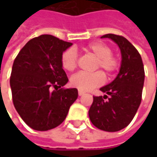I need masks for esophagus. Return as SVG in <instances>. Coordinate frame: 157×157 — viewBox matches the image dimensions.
<instances>
[{"label": "esophagus", "mask_w": 157, "mask_h": 157, "mask_svg": "<svg viewBox=\"0 0 157 157\" xmlns=\"http://www.w3.org/2000/svg\"><path fill=\"white\" fill-rule=\"evenodd\" d=\"M85 94V93H84V92H81V91H78V95H79V96H82V95H83V94Z\"/></svg>", "instance_id": "34e87169"}]
</instances>
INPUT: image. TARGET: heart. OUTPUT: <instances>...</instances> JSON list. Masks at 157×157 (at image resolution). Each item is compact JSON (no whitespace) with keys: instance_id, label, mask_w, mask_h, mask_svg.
Listing matches in <instances>:
<instances>
[{"instance_id":"b5f03b06","label":"heart","mask_w":157,"mask_h":157,"mask_svg":"<svg viewBox=\"0 0 157 157\" xmlns=\"http://www.w3.org/2000/svg\"><path fill=\"white\" fill-rule=\"evenodd\" d=\"M85 50L97 57L95 68H101L107 75L111 76L120 68L121 62L115 55L112 53V48L102 42H94L86 46ZM61 64L63 69L72 71L78 64V54L74 49L69 48L61 56ZM72 86L81 92H87L94 87L100 86L105 82V75L101 71L94 72L79 71L71 78Z\"/></svg>"}]
</instances>
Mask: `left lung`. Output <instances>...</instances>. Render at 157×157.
<instances>
[{
    "label": "left lung",
    "mask_w": 157,
    "mask_h": 157,
    "mask_svg": "<svg viewBox=\"0 0 157 157\" xmlns=\"http://www.w3.org/2000/svg\"><path fill=\"white\" fill-rule=\"evenodd\" d=\"M121 52V65L116 78L100 88L104 96H94L89 117L96 128L106 132H116L132 121L142 101L144 84V66L140 53L122 36L106 34ZM108 100H106V99Z\"/></svg>",
    "instance_id": "8db88e82"
}]
</instances>
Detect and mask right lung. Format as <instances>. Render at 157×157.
Segmentation results:
<instances>
[{"label": "right lung", "instance_id": "right-lung-1", "mask_svg": "<svg viewBox=\"0 0 157 157\" xmlns=\"http://www.w3.org/2000/svg\"><path fill=\"white\" fill-rule=\"evenodd\" d=\"M71 45L52 35H41L29 40L15 57L10 76L12 100L33 129L47 131L59 126L78 98L76 88L63 87L68 78L61 56Z\"/></svg>", "mask_w": 157, "mask_h": 157}]
</instances>
